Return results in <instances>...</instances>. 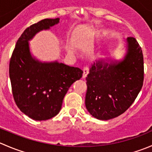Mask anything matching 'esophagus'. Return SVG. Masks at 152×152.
I'll use <instances>...</instances> for the list:
<instances>
[{
	"instance_id": "esophagus-1",
	"label": "esophagus",
	"mask_w": 152,
	"mask_h": 152,
	"mask_svg": "<svg viewBox=\"0 0 152 152\" xmlns=\"http://www.w3.org/2000/svg\"><path fill=\"white\" fill-rule=\"evenodd\" d=\"M88 73H89V68L87 67H85V68L83 69V75H82V78H83V79H85V78L87 77Z\"/></svg>"
}]
</instances>
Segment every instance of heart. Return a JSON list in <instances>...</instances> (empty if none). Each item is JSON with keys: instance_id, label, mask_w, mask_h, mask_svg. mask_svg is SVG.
Segmentation results:
<instances>
[{"instance_id": "obj_1", "label": "heart", "mask_w": 152, "mask_h": 152, "mask_svg": "<svg viewBox=\"0 0 152 152\" xmlns=\"http://www.w3.org/2000/svg\"><path fill=\"white\" fill-rule=\"evenodd\" d=\"M67 51H68V52H70H70H72L71 49H70V48H67Z\"/></svg>"}]
</instances>
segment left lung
<instances>
[{
    "instance_id": "obj_1",
    "label": "left lung",
    "mask_w": 152,
    "mask_h": 152,
    "mask_svg": "<svg viewBox=\"0 0 152 152\" xmlns=\"http://www.w3.org/2000/svg\"><path fill=\"white\" fill-rule=\"evenodd\" d=\"M121 60L99 59L87 75L85 106L90 115L107 121L123 114L132 104L143 84V56L134 37L125 40Z\"/></svg>"
}]
</instances>
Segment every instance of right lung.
<instances>
[{
  "instance_id": "obj_1",
  "label": "right lung",
  "mask_w": 152,
  "mask_h": 152,
  "mask_svg": "<svg viewBox=\"0 0 152 152\" xmlns=\"http://www.w3.org/2000/svg\"><path fill=\"white\" fill-rule=\"evenodd\" d=\"M59 23L44 19L23 31L17 42L10 63V78L15 102L22 113L35 121L56 116L69 87L82 78L83 71L54 62H41L32 56L29 41L42 30Z\"/></svg>"
}]
</instances>
